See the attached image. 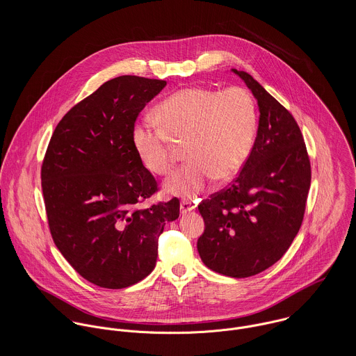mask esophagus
Here are the masks:
<instances>
[{
	"mask_svg": "<svg viewBox=\"0 0 356 356\" xmlns=\"http://www.w3.org/2000/svg\"><path fill=\"white\" fill-rule=\"evenodd\" d=\"M179 208H181V213H182V215H185V213L191 212V211L195 208V203L188 202V200H182V202H181V205H179Z\"/></svg>",
	"mask_w": 356,
	"mask_h": 356,
	"instance_id": "obj_1",
	"label": "esophagus"
}]
</instances>
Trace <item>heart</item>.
Returning <instances> with one entry per match:
<instances>
[{"mask_svg":"<svg viewBox=\"0 0 356 356\" xmlns=\"http://www.w3.org/2000/svg\"><path fill=\"white\" fill-rule=\"evenodd\" d=\"M154 115L160 127L147 120L136 123L131 144L143 165L163 175L172 165L170 140H186L184 153L189 163L164 182L168 195L192 199L213 179H232L252 151L257 111L243 88H185L160 102Z\"/></svg>","mask_w":356,"mask_h":356,"instance_id":"heart-1","label":"heart"}]
</instances>
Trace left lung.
Listing matches in <instances>:
<instances>
[{
  "instance_id": "obj_1",
  "label": "left lung",
  "mask_w": 356,
  "mask_h": 356,
  "mask_svg": "<svg viewBox=\"0 0 356 356\" xmlns=\"http://www.w3.org/2000/svg\"><path fill=\"white\" fill-rule=\"evenodd\" d=\"M232 72L252 92L259 126L238 177L197 207L205 223L197 251L208 268L245 278L273 266L291 247L302 226L311 167L289 111L248 72Z\"/></svg>"
}]
</instances>
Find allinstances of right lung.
Segmentation results:
<instances>
[{"label": "right lung", "instance_id": "add662e5", "mask_svg": "<svg viewBox=\"0 0 356 356\" xmlns=\"http://www.w3.org/2000/svg\"><path fill=\"white\" fill-rule=\"evenodd\" d=\"M167 85L122 75L71 108L57 124L41 171L51 237L89 282L122 289L149 275L157 238L179 200L136 205L156 192L131 144L138 113Z\"/></svg>", "mask_w": 356, "mask_h": 356}]
</instances>
